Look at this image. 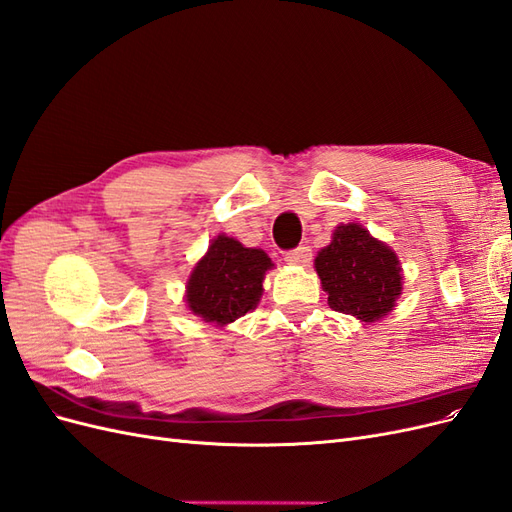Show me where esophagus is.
Returning a JSON list of instances; mask_svg holds the SVG:
<instances>
[{"label": "esophagus", "instance_id": "34e87169", "mask_svg": "<svg viewBox=\"0 0 512 512\" xmlns=\"http://www.w3.org/2000/svg\"><path fill=\"white\" fill-rule=\"evenodd\" d=\"M284 260L288 262V265H294V267H307L309 260H312V250H309L307 245H299L297 250L286 252Z\"/></svg>", "mask_w": 512, "mask_h": 512}]
</instances>
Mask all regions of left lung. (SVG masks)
<instances>
[{"instance_id": "obj_1", "label": "left lung", "mask_w": 512, "mask_h": 512, "mask_svg": "<svg viewBox=\"0 0 512 512\" xmlns=\"http://www.w3.org/2000/svg\"><path fill=\"white\" fill-rule=\"evenodd\" d=\"M316 273L335 312L376 322L401 294V267L389 245L361 224H342L316 256Z\"/></svg>"}]
</instances>
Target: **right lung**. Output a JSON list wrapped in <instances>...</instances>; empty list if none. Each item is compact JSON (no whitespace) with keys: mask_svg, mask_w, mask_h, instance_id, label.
<instances>
[{"mask_svg":"<svg viewBox=\"0 0 512 512\" xmlns=\"http://www.w3.org/2000/svg\"><path fill=\"white\" fill-rule=\"evenodd\" d=\"M271 267V258L262 250L218 235L207 254L196 262L185 286V303L192 314L222 329L256 309L262 297V280Z\"/></svg>","mask_w":512,"mask_h":512,"instance_id":"add662e5","label":"right lung"}]
</instances>
